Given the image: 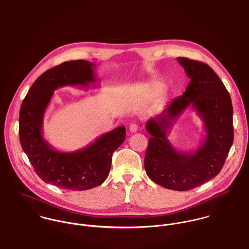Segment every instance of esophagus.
<instances>
[{
    "label": "esophagus",
    "mask_w": 249,
    "mask_h": 249,
    "mask_svg": "<svg viewBox=\"0 0 249 249\" xmlns=\"http://www.w3.org/2000/svg\"><path fill=\"white\" fill-rule=\"evenodd\" d=\"M138 130V125L136 124H131L129 125V131L132 133H135Z\"/></svg>",
    "instance_id": "esophagus-1"
}]
</instances>
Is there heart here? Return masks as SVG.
Here are the masks:
<instances>
[{"label": "heart", "instance_id": "heart-1", "mask_svg": "<svg viewBox=\"0 0 249 249\" xmlns=\"http://www.w3.org/2000/svg\"><path fill=\"white\" fill-rule=\"evenodd\" d=\"M161 89H162V85L154 84V85H152V86L149 88V94L152 95V96H154V95L158 94V93L160 91Z\"/></svg>", "mask_w": 249, "mask_h": 249}]
</instances>
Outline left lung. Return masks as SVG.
Returning a JSON list of instances; mask_svg holds the SVG:
<instances>
[{"label":"left lung","mask_w":249,"mask_h":249,"mask_svg":"<svg viewBox=\"0 0 249 249\" xmlns=\"http://www.w3.org/2000/svg\"><path fill=\"white\" fill-rule=\"evenodd\" d=\"M190 83L183 95L173 99L161 113L146 123L152 135L144 165L156 184L187 191L215 177L223 167L233 141L231 96L216 73L205 63L178 57ZM195 109L204 124L206 136L194 151H178L167 138L178 118Z\"/></svg>","instance_id":"left-lung-1"}]
</instances>
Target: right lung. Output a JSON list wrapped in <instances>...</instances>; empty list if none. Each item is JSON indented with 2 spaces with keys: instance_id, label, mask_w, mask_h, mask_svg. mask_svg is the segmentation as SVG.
Segmentation results:
<instances>
[{
  "instance_id": "obj_1",
  "label": "right lung",
  "mask_w": 249,
  "mask_h": 249,
  "mask_svg": "<svg viewBox=\"0 0 249 249\" xmlns=\"http://www.w3.org/2000/svg\"><path fill=\"white\" fill-rule=\"evenodd\" d=\"M94 68L92 62L72 60L46 71L32 85L20 108L19 138L24 153L43 181L61 189L84 191L101 185L110 172L113 153L125 139L124 125L74 152L57 151L44 138V116L53 91L67 86L96 87Z\"/></svg>"
}]
</instances>
